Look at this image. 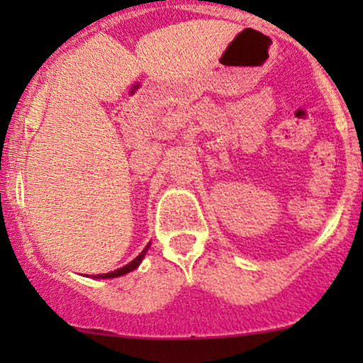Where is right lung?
I'll return each mask as SVG.
<instances>
[{"label":"right lung","instance_id":"1","mask_svg":"<svg viewBox=\"0 0 363 363\" xmlns=\"http://www.w3.org/2000/svg\"><path fill=\"white\" fill-rule=\"evenodd\" d=\"M149 247H151V242H149L147 246L144 247V251H142L140 255H138L137 258L133 259V262H130V263H128V265L121 267V269L113 270V272H108V274H96V276H93V277H94V279H112V277H119V276H124V274L131 272V270H135V269H137L138 265H140V263H142V259H144L145 252H147Z\"/></svg>","mask_w":363,"mask_h":363}]
</instances>
